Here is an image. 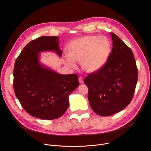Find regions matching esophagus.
I'll use <instances>...</instances> for the list:
<instances>
[{
  "label": "esophagus",
  "mask_w": 151,
  "mask_h": 151,
  "mask_svg": "<svg viewBox=\"0 0 151 151\" xmlns=\"http://www.w3.org/2000/svg\"><path fill=\"white\" fill-rule=\"evenodd\" d=\"M79 82L80 83H83V79L82 77H79Z\"/></svg>",
  "instance_id": "34e87169"
}]
</instances>
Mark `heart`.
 I'll return each instance as SVG.
<instances>
[{"label": "heart", "mask_w": 151, "mask_h": 151, "mask_svg": "<svg viewBox=\"0 0 151 151\" xmlns=\"http://www.w3.org/2000/svg\"><path fill=\"white\" fill-rule=\"evenodd\" d=\"M111 52V43L106 37L87 36L72 41L68 47L65 60L68 65L76 67L73 61H81V67L87 73L101 70L109 60Z\"/></svg>", "instance_id": "heart-1"}]
</instances>
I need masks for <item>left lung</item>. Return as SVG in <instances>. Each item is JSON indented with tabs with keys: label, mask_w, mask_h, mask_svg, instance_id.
Wrapping results in <instances>:
<instances>
[{
	"label": "left lung",
	"mask_w": 151,
	"mask_h": 151,
	"mask_svg": "<svg viewBox=\"0 0 151 151\" xmlns=\"http://www.w3.org/2000/svg\"><path fill=\"white\" fill-rule=\"evenodd\" d=\"M111 36L113 47L108 61L84 80L91 109L103 116L115 114L130 104L138 78L132 51L115 34L111 33Z\"/></svg>",
	"instance_id": "obj_1"
}]
</instances>
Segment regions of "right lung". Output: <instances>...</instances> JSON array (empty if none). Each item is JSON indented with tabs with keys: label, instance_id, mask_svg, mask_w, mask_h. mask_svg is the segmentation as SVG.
<instances>
[{
	"label": "right lung",
	"instance_id": "obj_1",
	"mask_svg": "<svg viewBox=\"0 0 151 151\" xmlns=\"http://www.w3.org/2000/svg\"><path fill=\"white\" fill-rule=\"evenodd\" d=\"M53 51L61 57L59 37L41 36L21 51L14 69L15 96L25 111L42 119L61 116L68 108L69 95L79 86L76 74L61 75L42 64L40 52Z\"/></svg>",
	"mask_w": 151,
	"mask_h": 151
}]
</instances>
